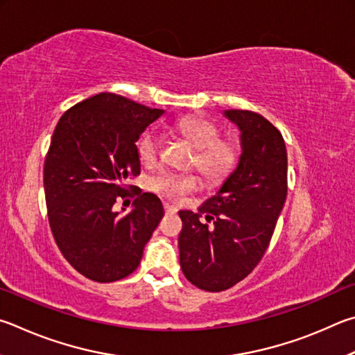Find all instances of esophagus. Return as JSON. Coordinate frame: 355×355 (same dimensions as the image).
<instances>
[{"instance_id":"1","label":"esophagus","mask_w":355,"mask_h":355,"mask_svg":"<svg viewBox=\"0 0 355 355\" xmlns=\"http://www.w3.org/2000/svg\"><path fill=\"white\" fill-rule=\"evenodd\" d=\"M164 209H165V214L166 215H174L178 212V209L174 207V206H171V204H168V202H164Z\"/></svg>"}]
</instances>
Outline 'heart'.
Here are the masks:
<instances>
[{
	"label": "heart",
	"instance_id": "b5f03b06",
	"mask_svg": "<svg viewBox=\"0 0 355 355\" xmlns=\"http://www.w3.org/2000/svg\"><path fill=\"white\" fill-rule=\"evenodd\" d=\"M171 128L196 148L191 165L198 168L206 181L218 184L235 170L240 159L239 145L232 140L221 139V129L212 120L184 116L174 121ZM160 149V134L154 129L145 130L137 140V154L145 165H154L157 162ZM149 189L154 193L176 201L200 189V178L191 173L165 171L149 181Z\"/></svg>",
	"mask_w": 355,
	"mask_h": 355
}]
</instances>
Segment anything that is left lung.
<instances>
[{
  "label": "left lung",
  "mask_w": 355,
  "mask_h": 355,
  "mask_svg": "<svg viewBox=\"0 0 355 355\" xmlns=\"http://www.w3.org/2000/svg\"><path fill=\"white\" fill-rule=\"evenodd\" d=\"M225 115L241 130L239 165L196 214L179 212L182 272L206 291L231 288L256 268L287 198V149L279 129L252 110Z\"/></svg>",
  "instance_id": "8db88e82"
}]
</instances>
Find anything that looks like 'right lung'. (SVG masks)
<instances>
[{
    "mask_svg": "<svg viewBox=\"0 0 355 355\" xmlns=\"http://www.w3.org/2000/svg\"><path fill=\"white\" fill-rule=\"evenodd\" d=\"M162 114L104 92L74 104L54 129L43 166L48 221L62 256L87 279L134 272L164 216L159 198L141 190L132 212H114L129 196L124 181L140 174L135 141Z\"/></svg>",
    "mask_w": 355,
    "mask_h": 355,
    "instance_id": "1",
    "label": "right lung"
}]
</instances>
